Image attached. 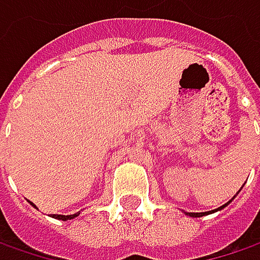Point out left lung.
Instances as JSON below:
<instances>
[{
	"label": "left lung",
	"instance_id": "obj_1",
	"mask_svg": "<svg viewBox=\"0 0 260 260\" xmlns=\"http://www.w3.org/2000/svg\"><path fill=\"white\" fill-rule=\"evenodd\" d=\"M240 191H241V189H240ZM240 191H238V192H240ZM238 192H237V194H238ZM234 197H235V195H234ZM232 200H234V198H232ZM232 200H230L228 203H225L223 206H220V207L214 209V210H212V212H203V213H188V212H185V214H188V216H191V217H201V216H206V214H212V213H214V212H219V210L225 209V207H226V206H228V204L231 203Z\"/></svg>",
	"mask_w": 260,
	"mask_h": 260
}]
</instances>
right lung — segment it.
<instances>
[{
	"mask_svg": "<svg viewBox=\"0 0 260 260\" xmlns=\"http://www.w3.org/2000/svg\"><path fill=\"white\" fill-rule=\"evenodd\" d=\"M29 203H30V201H29ZM30 206H34V207L37 209V206H35L34 203H30ZM77 216H80V212H77V213L74 214H68V216H65V214H53V217L57 219V220H71V219H74V217H77Z\"/></svg>",
	"mask_w": 260,
	"mask_h": 260,
	"instance_id": "1",
	"label": "right lung"
}]
</instances>
